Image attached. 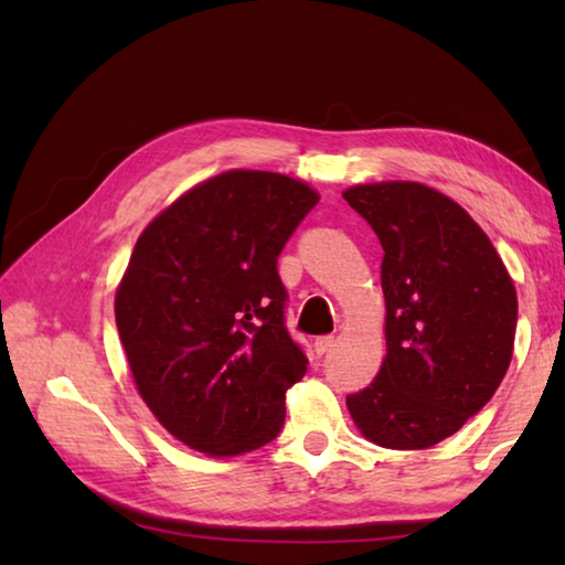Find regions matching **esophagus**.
<instances>
[{
	"label": "esophagus",
	"instance_id": "esophagus-1",
	"mask_svg": "<svg viewBox=\"0 0 565 565\" xmlns=\"http://www.w3.org/2000/svg\"><path fill=\"white\" fill-rule=\"evenodd\" d=\"M333 343H337V339L333 337H319L317 341H313V351H317L319 356H323V353H329L333 349Z\"/></svg>",
	"mask_w": 565,
	"mask_h": 565
}]
</instances>
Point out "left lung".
I'll list each match as a JSON object with an SVG mask.
<instances>
[{
	"label": "left lung",
	"mask_w": 565,
	"mask_h": 565,
	"mask_svg": "<svg viewBox=\"0 0 565 565\" xmlns=\"http://www.w3.org/2000/svg\"><path fill=\"white\" fill-rule=\"evenodd\" d=\"M384 262L386 359L347 396L361 434L414 451L456 434L489 404L513 356L519 299L491 238L451 199L416 181L343 191Z\"/></svg>",
	"instance_id": "obj_1"
}]
</instances>
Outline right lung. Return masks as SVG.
Returning a JSON list of instances; mask_svg holds the SVG:
<instances>
[{"instance_id": "obj_1", "label": "right lung", "mask_w": 565, "mask_h": 565, "mask_svg": "<svg viewBox=\"0 0 565 565\" xmlns=\"http://www.w3.org/2000/svg\"><path fill=\"white\" fill-rule=\"evenodd\" d=\"M317 204L303 181L234 169L139 236L114 313L141 398L181 444L236 456L279 436L309 359L286 329L276 264Z\"/></svg>"}]
</instances>
